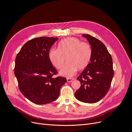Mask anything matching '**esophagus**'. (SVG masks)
Returning <instances> with one entry per match:
<instances>
[{
  "instance_id": "esophagus-1",
  "label": "esophagus",
  "mask_w": 132,
  "mask_h": 132,
  "mask_svg": "<svg viewBox=\"0 0 132 132\" xmlns=\"http://www.w3.org/2000/svg\"><path fill=\"white\" fill-rule=\"evenodd\" d=\"M73 80V78H67V81L68 82H70Z\"/></svg>"
}]
</instances>
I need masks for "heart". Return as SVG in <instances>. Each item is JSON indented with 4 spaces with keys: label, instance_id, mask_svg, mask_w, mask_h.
<instances>
[{
    "label": "heart",
    "instance_id": "b5f03b06",
    "mask_svg": "<svg viewBox=\"0 0 132 132\" xmlns=\"http://www.w3.org/2000/svg\"><path fill=\"white\" fill-rule=\"evenodd\" d=\"M92 55L90 45L75 37L62 40L58 45V50L52 48L48 54L50 62L57 69L63 67L66 58L67 64L60 71V74L67 77L74 76L77 69L85 68L90 62Z\"/></svg>",
    "mask_w": 132,
    "mask_h": 132
}]
</instances>
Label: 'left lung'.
Masks as SVG:
<instances>
[{
  "instance_id": "1",
  "label": "left lung",
  "mask_w": 132,
  "mask_h": 132,
  "mask_svg": "<svg viewBox=\"0 0 132 132\" xmlns=\"http://www.w3.org/2000/svg\"><path fill=\"white\" fill-rule=\"evenodd\" d=\"M92 48L88 65L77 78L80 88L75 92L76 98L86 103H95L102 100L109 90L114 76L113 60L105 45L100 40L86 34Z\"/></svg>"
}]
</instances>
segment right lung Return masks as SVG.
Wrapping results in <instances>:
<instances>
[{
    "label": "right lung",
    "instance_id": "add662e5",
    "mask_svg": "<svg viewBox=\"0 0 132 132\" xmlns=\"http://www.w3.org/2000/svg\"><path fill=\"white\" fill-rule=\"evenodd\" d=\"M58 38L41 37L26 43L17 54L14 73L20 91L30 102L38 105L55 101L60 89L67 81L58 76V71L50 61L52 46Z\"/></svg>",
    "mask_w": 132,
    "mask_h": 132
}]
</instances>
